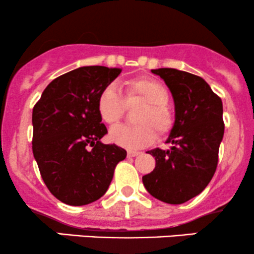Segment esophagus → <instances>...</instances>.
Masks as SVG:
<instances>
[{"label": "esophagus", "mask_w": 254, "mask_h": 254, "mask_svg": "<svg viewBox=\"0 0 254 254\" xmlns=\"http://www.w3.org/2000/svg\"><path fill=\"white\" fill-rule=\"evenodd\" d=\"M138 151H133V150H127V157H135L138 155Z\"/></svg>", "instance_id": "obj_1"}]
</instances>
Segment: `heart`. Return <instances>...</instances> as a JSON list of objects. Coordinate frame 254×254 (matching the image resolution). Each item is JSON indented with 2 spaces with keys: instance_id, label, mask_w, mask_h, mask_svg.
<instances>
[{
  "instance_id": "1",
  "label": "heart",
  "mask_w": 254,
  "mask_h": 254,
  "mask_svg": "<svg viewBox=\"0 0 254 254\" xmlns=\"http://www.w3.org/2000/svg\"><path fill=\"white\" fill-rule=\"evenodd\" d=\"M125 101L139 100L144 106L139 110L136 122L138 125H119L110 131V139L127 149H141L153 143L156 132L166 136L174 127V116L167 105L168 93L164 84L150 77L131 78L124 83ZM97 110L106 124L115 125L124 115V100L115 84H107L97 99Z\"/></svg>"
}]
</instances>
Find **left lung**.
Returning a JSON list of instances; mask_svg holds the SVG:
<instances>
[{"mask_svg": "<svg viewBox=\"0 0 254 254\" xmlns=\"http://www.w3.org/2000/svg\"><path fill=\"white\" fill-rule=\"evenodd\" d=\"M170 88L174 100V127L166 143L171 149L147 151L155 168L142 177L153 197L182 204L199 194L214 177L223 138V106L202 77L173 68L153 69Z\"/></svg>", "mask_w": 254, "mask_h": 254, "instance_id": "1", "label": "left lung"}]
</instances>
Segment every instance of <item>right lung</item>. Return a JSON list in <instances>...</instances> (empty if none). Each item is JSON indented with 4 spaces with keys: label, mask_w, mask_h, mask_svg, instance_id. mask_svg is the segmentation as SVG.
I'll list each match as a JSON object with an SVG mask.
<instances>
[{
    "label": "right lung",
    "mask_w": 254,
    "mask_h": 254,
    "mask_svg": "<svg viewBox=\"0 0 254 254\" xmlns=\"http://www.w3.org/2000/svg\"><path fill=\"white\" fill-rule=\"evenodd\" d=\"M121 69L81 66L44 89L32 113V149L48 189L68 205H86L103 197L127 150L100 141L107 133L97 110L101 89Z\"/></svg>",
    "instance_id": "1"
}]
</instances>
